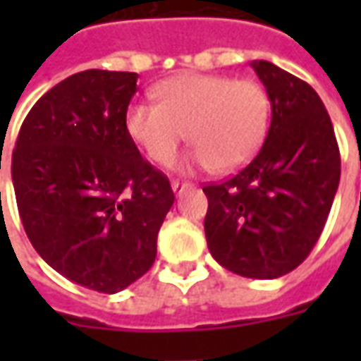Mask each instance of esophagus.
Instances as JSON below:
<instances>
[{
  "label": "esophagus",
  "instance_id": "obj_1",
  "mask_svg": "<svg viewBox=\"0 0 361 361\" xmlns=\"http://www.w3.org/2000/svg\"><path fill=\"white\" fill-rule=\"evenodd\" d=\"M193 185L191 183H188V181H180V180H173L172 181V189L176 195H181L183 191H188V189H191Z\"/></svg>",
  "mask_w": 361,
  "mask_h": 361
}]
</instances>
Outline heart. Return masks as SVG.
<instances>
[{"instance_id":"heart-1","label":"heart","mask_w":361,"mask_h":361,"mask_svg":"<svg viewBox=\"0 0 361 361\" xmlns=\"http://www.w3.org/2000/svg\"><path fill=\"white\" fill-rule=\"evenodd\" d=\"M157 104L127 106L129 139L160 166L172 164L185 139L195 145L188 164L235 172L257 154L271 121L267 90L251 79L181 73L154 87Z\"/></svg>"}]
</instances>
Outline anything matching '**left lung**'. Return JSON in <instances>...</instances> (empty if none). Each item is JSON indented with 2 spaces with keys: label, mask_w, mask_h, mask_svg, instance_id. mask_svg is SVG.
<instances>
[{
  "label": "left lung",
  "mask_w": 361,
  "mask_h": 361,
  "mask_svg": "<svg viewBox=\"0 0 361 361\" xmlns=\"http://www.w3.org/2000/svg\"><path fill=\"white\" fill-rule=\"evenodd\" d=\"M251 67L271 100V127L242 172L203 188L204 235L224 269L271 280L294 271L317 243L341 181V154L325 104L307 82L271 61Z\"/></svg>",
  "instance_id": "obj_1"
}]
</instances>
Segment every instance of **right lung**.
Returning <instances> with one entry per match:
<instances>
[{"instance_id":"obj_1","label":"right lung","mask_w":361,"mask_h":361,"mask_svg":"<svg viewBox=\"0 0 361 361\" xmlns=\"http://www.w3.org/2000/svg\"><path fill=\"white\" fill-rule=\"evenodd\" d=\"M137 77L102 69L67 77L28 111L11 158L20 220L38 255L104 294L152 267L173 204L168 178L123 126Z\"/></svg>"}]
</instances>
